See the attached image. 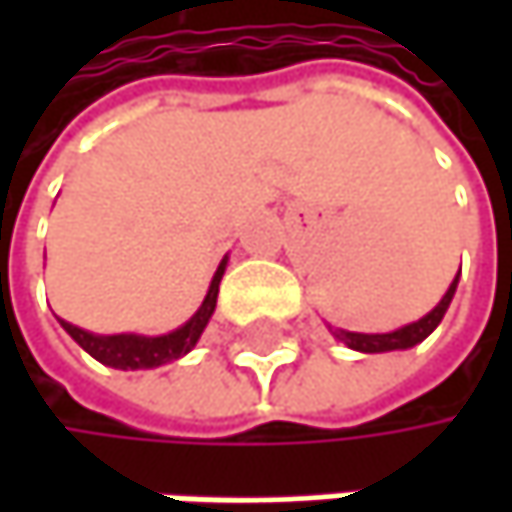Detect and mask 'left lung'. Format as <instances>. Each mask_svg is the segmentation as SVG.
I'll return each instance as SVG.
<instances>
[{
  "label": "left lung",
  "instance_id": "obj_1",
  "mask_svg": "<svg viewBox=\"0 0 512 512\" xmlns=\"http://www.w3.org/2000/svg\"><path fill=\"white\" fill-rule=\"evenodd\" d=\"M457 284H460V272H457V278L451 281V287H448V293L439 299V305L430 311V314H424L421 320H415V323H409V326H400V329H394V332H382V335H364V332H347V329H332V335L338 338V341H344L350 350H356V353H391V350H409V347H415V344H421L427 335H433L436 332V326L442 323V317H445V311H448V305H451V299H454V293H457Z\"/></svg>",
  "mask_w": 512,
  "mask_h": 512
}]
</instances>
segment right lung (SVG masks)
<instances>
[{"instance_id":"right-lung-1","label":"right lung","mask_w":512,"mask_h":512,"mask_svg":"<svg viewBox=\"0 0 512 512\" xmlns=\"http://www.w3.org/2000/svg\"><path fill=\"white\" fill-rule=\"evenodd\" d=\"M225 266H228V255L222 257L219 269L213 272V281L207 287L201 308L183 326H177L168 335H156V338H148V335H94V332H85V329L61 320V317H58V323L88 356L97 358L100 364L115 367V370H151V367L177 361L189 350H195L201 332L207 329V323L216 311V296H219V281L225 275Z\"/></svg>"}]
</instances>
